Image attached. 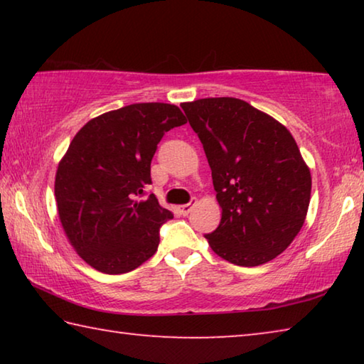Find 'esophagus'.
<instances>
[{
    "mask_svg": "<svg viewBox=\"0 0 364 364\" xmlns=\"http://www.w3.org/2000/svg\"><path fill=\"white\" fill-rule=\"evenodd\" d=\"M193 207H194V204H191V202H189V204H184V205L180 207V213L184 215V217H186V215H188L191 210H193Z\"/></svg>",
    "mask_w": 364,
    "mask_h": 364,
    "instance_id": "1",
    "label": "esophagus"
}]
</instances>
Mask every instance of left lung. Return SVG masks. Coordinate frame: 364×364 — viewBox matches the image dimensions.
<instances>
[{"label":"left lung","mask_w":364,"mask_h":364,"mask_svg":"<svg viewBox=\"0 0 364 364\" xmlns=\"http://www.w3.org/2000/svg\"><path fill=\"white\" fill-rule=\"evenodd\" d=\"M204 146L221 207L212 250L239 267H258L284 252L304 226L311 175L291 132L236 97L183 102Z\"/></svg>","instance_id":"obj_1"}]
</instances>
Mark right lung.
Masks as SVG:
<instances>
[{
	"label": "right lung",
	"mask_w": 364,
	"mask_h": 364,
	"mask_svg": "<svg viewBox=\"0 0 364 364\" xmlns=\"http://www.w3.org/2000/svg\"><path fill=\"white\" fill-rule=\"evenodd\" d=\"M186 123L180 107L130 104L91 119L59 162L58 213L77 254L106 274L128 273L156 254L173 213L146 196L164 134Z\"/></svg>",
	"instance_id": "obj_1"
}]
</instances>
